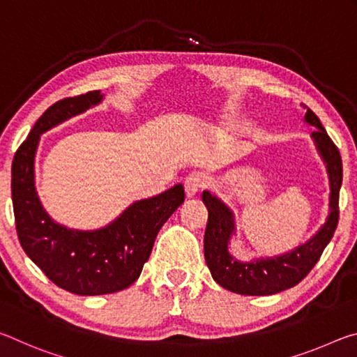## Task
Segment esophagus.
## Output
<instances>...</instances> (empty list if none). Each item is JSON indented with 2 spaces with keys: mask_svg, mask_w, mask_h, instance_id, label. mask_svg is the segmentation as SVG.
<instances>
[{
  "mask_svg": "<svg viewBox=\"0 0 357 357\" xmlns=\"http://www.w3.org/2000/svg\"><path fill=\"white\" fill-rule=\"evenodd\" d=\"M204 186H206V178L201 174H190L188 177L185 178V191L186 197H192L199 192Z\"/></svg>",
  "mask_w": 357,
  "mask_h": 357,
  "instance_id": "34e87169",
  "label": "esophagus"
}]
</instances>
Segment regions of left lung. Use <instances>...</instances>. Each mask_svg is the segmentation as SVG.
<instances>
[{
	"label": "left lung",
	"instance_id": "left-lung-1",
	"mask_svg": "<svg viewBox=\"0 0 357 357\" xmlns=\"http://www.w3.org/2000/svg\"><path fill=\"white\" fill-rule=\"evenodd\" d=\"M307 123L317 130L312 137L317 149L327 165L331 180V213L329 218L307 243L301 245L291 253L271 259H258L253 262H238L227 253V243L234 232L232 212L218 197L202 192V202L208 210L206 234H204V256L215 282L232 293L243 296H271L280 291L289 289L302 282L319 261L327 243L334 237L338 225V196L343 178L342 156L337 145L317 115L310 109L305 114Z\"/></svg>",
	"mask_w": 357,
	"mask_h": 357
}]
</instances>
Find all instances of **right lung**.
I'll return each instance as SVG.
<instances>
[{
    "mask_svg": "<svg viewBox=\"0 0 357 357\" xmlns=\"http://www.w3.org/2000/svg\"><path fill=\"white\" fill-rule=\"evenodd\" d=\"M99 90L64 98L45 110L15 151L10 191L20 245L56 286L79 296L110 294L139 278L155 238L185 201L178 183L126 208L114 223L98 231H74L45 213L34 188V155L40 134L101 102Z\"/></svg>",
    "mask_w": 357,
    "mask_h": 357,
    "instance_id": "1",
    "label": "right lung"
}]
</instances>
